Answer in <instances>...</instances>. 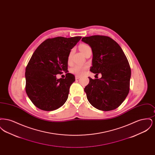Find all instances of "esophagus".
<instances>
[{
    "label": "esophagus",
    "mask_w": 155,
    "mask_h": 155,
    "mask_svg": "<svg viewBox=\"0 0 155 155\" xmlns=\"http://www.w3.org/2000/svg\"><path fill=\"white\" fill-rule=\"evenodd\" d=\"M80 78H81V76H80V75H75V79H76V80H78V79H79Z\"/></svg>",
    "instance_id": "esophagus-1"
}]
</instances>
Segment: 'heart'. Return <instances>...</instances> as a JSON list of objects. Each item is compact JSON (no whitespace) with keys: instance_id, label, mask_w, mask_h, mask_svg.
<instances>
[{"instance_id":"1","label":"heart","mask_w":155,"mask_h":155,"mask_svg":"<svg viewBox=\"0 0 155 155\" xmlns=\"http://www.w3.org/2000/svg\"><path fill=\"white\" fill-rule=\"evenodd\" d=\"M80 50L81 51V52L84 54L85 53V52L88 51V50L91 49V47L88 46V45L86 44H81L79 46ZM72 53L73 51H71L70 52L68 57V61H70L71 59V56H72ZM88 68V67L86 66H82V65H80V64H77L74 66L73 68H71V72L73 74H76V75H82L84 74V73L85 72V71Z\"/></svg>"}]
</instances>
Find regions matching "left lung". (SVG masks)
I'll use <instances>...</instances> for the list:
<instances>
[{
  "instance_id": "8db88e82",
  "label": "left lung",
  "mask_w": 155,
  "mask_h": 155,
  "mask_svg": "<svg viewBox=\"0 0 155 155\" xmlns=\"http://www.w3.org/2000/svg\"><path fill=\"white\" fill-rule=\"evenodd\" d=\"M82 41L91 47L93 59L90 71L99 79L88 77L85 87L89 102L97 109H116L124 102L130 91L131 71L128 61L120 45L107 36L84 37Z\"/></svg>"
}]
</instances>
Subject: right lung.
<instances>
[{
    "mask_svg": "<svg viewBox=\"0 0 155 155\" xmlns=\"http://www.w3.org/2000/svg\"><path fill=\"white\" fill-rule=\"evenodd\" d=\"M81 37L49 38L34 52L25 68V91L32 103L42 110L58 109L66 102L75 81L68 73V57ZM67 72L65 79L56 75Z\"/></svg>",
    "mask_w": 155,
    "mask_h": 155,
    "instance_id": "1",
    "label": "right lung"
}]
</instances>
